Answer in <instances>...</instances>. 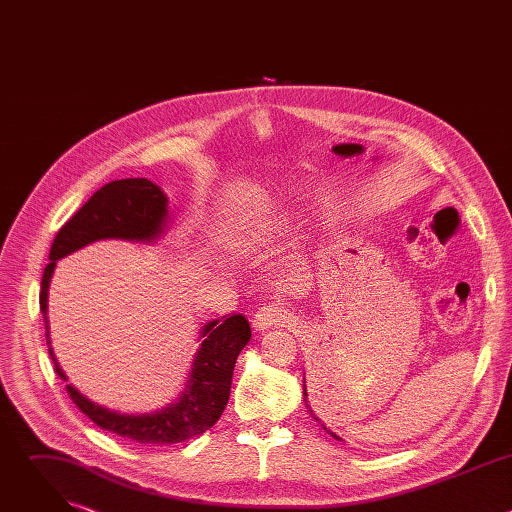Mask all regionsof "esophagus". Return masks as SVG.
Returning <instances> with one entry per match:
<instances>
[{
    "mask_svg": "<svg viewBox=\"0 0 512 512\" xmlns=\"http://www.w3.org/2000/svg\"><path fill=\"white\" fill-rule=\"evenodd\" d=\"M289 312L279 306V304H265L261 306L257 312H255V318H253V324L255 328L259 330H267V328H273V326H283L289 322Z\"/></svg>",
    "mask_w": 512,
    "mask_h": 512,
    "instance_id": "34e87169",
    "label": "esophagus"
}]
</instances>
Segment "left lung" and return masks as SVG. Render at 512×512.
<instances>
[{
  "mask_svg": "<svg viewBox=\"0 0 512 512\" xmlns=\"http://www.w3.org/2000/svg\"><path fill=\"white\" fill-rule=\"evenodd\" d=\"M304 387H306V385H304ZM304 395H306V397H308V393H306V389H304ZM310 411H312V409H310ZM312 415H314V411H312ZM314 419H316V421H320V419H318V417H316V415H314ZM324 429H326V425H324ZM328 431H330V429H328ZM330 435H334V437H336V440H340V437H338V435H336V433H332V431H330Z\"/></svg>",
  "mask_w": 512,
  "mask_h": 512,
  "instance_id": "1",
  "label": "left lung"
}]
</instances>
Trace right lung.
<instances>
[{
  "mask_svg": "<svg viewBox=\"0 0 512 512\" xmlns=\"http://www.w3.org/2000/svg\"><path fill=\"white\" fill-rule=\"evenodd\" d=\"M168 218V198L154 182L145 178H125L105 184L79 210L68 218L50 247V263L42 275L40 310L46 320L48 285L56 261L99 239L152 241L164 231ZM48 330V326H46ZM202 344L196 352L190 379L176 405L150 415H121L95 405L75 387L66 385V393L93 423L127 437L131 442L168 446L204 433L221 419L233 383V371L239 352L251 340V326L245 316H223L202 328ZM46 340L50 344L48 332ZM54 371L66 381L62 369L48 348Z\"/></svg>",
  "mask_w": 512,
  "mask_h": 512,
  "instance_id": "1",
  "label": "right lung"
}]
</instances>
